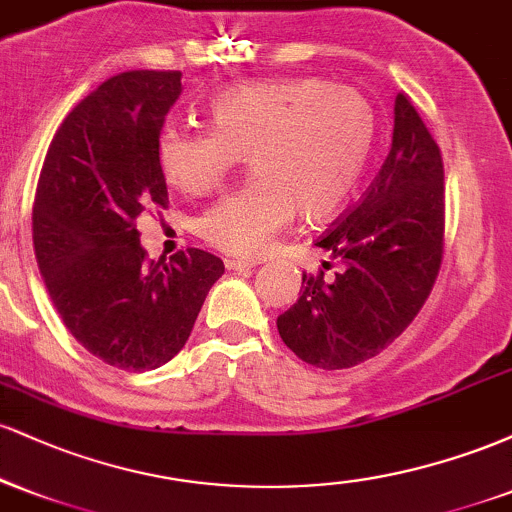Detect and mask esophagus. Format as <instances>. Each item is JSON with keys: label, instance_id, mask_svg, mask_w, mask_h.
<instances>
[{"label": "esophagus", "instance_id": "1", "mask_svg": "<svg viewBox=\"0 0 512 512\" xmlns=\"http://www.w3.org/2000/svg\"><path fill=\"white\" fill-rule=\"evenodd\" d=\"M257 264H260L257 260H226V269H231V272H248Z\"/></svg>", "mask_w": 512, "mask_h": 512}]
</instances>
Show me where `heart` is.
Wrapping results in <instances>:
<instances>
[{
	"instance_id": "1",
	"label": "heart",
	"mask_w": 512,
	"mask_h": 512,
	"mask_svg": "<svg viewBox=\"0 0 512 512\" xmlns=\"http://www.w3.org/2000/svg\"><path fill=\"white\" fill-rule=\"evenodd\" d=\"M375 142V110L354 86L313 79L252 81L209 103V129L161 127L156 161L185 195L221 187L248 156L252 180L204 211L211 248L255 257L293 216L325 221L349 199Z\"/></svg>"
}]
</instances>
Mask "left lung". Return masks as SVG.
Wrapping results in <instances>:
<instances>
[{"instance_id": "left-lung-1", "label": "left lung", "mask_w": 512, "mask_h": 512, "mask_svg": "<svg viewBox=\"0 0 512 512\" xmlns=\"http://www.w3.org/2000/svg\"><path fill=\"white\" fill-rule=\"evenodd\" d=\"M443 158L409 96L397 93L392 149L356 207L317 248L337 272L303 274L301 298L276 317L301 361L342 370L378 356L426 303L443 260ZM332 269V262H322Z\"/></svg>"}]
</instances>
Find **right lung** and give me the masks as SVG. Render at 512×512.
<instances>
[{"label": "right lung", "mask_w": 512, "mask_h": 512, "mask_svg": "<svg viewBox=\"0 0 512 512\" xmlns=\"http://www.w3.org/2000/svg\"><path fill=\"white\" fill-rule=\"evenodd\" d=\"M180 72L117 74L64 117L40 170L33 248L57 313L108 366L154 370L185 346L223 274L211 252L149 260L137 216L168 207L156 139Z\"/></svg>", "instance_id": "obj_1"}]
</instances>
